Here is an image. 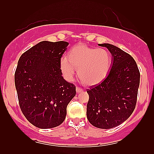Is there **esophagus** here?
<instances>
[{"label":"esophagus","mask_w":154,"mask_h":154,"mask_svg":"<svg viewBox=\"0 0 154 154\" xmlns=\"http://www.w3.org/2000/svg\"><path fill=\"white\" fill-rule=\"evenodd\" d=\"M76 91H77V93H80L81 91H83V88L79 86H77L76 87Z\"/></svg>","instance_id":"1"}]
</instances>
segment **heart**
Returning a JSON list of instances; mask_svg holds the SVG:
<instances>
[{
    "label": "heart",
    "mask_w": 154,
    "mask_h": 154,
    "mask_svg": "<svg viewBox=\"0 0 154 154\" xmlns=\"http://www.w3.org/2000/svg\"><path fill=\"white\" fill-rule=\"evenodd\" d=\"M112 65V57L107 50L82 44L71 48L67 57L60 60V68L66 80H72L77 68H79V78L88 86L104 81L109 74Z\"/></svg>",
    "instance_id": "obj_1"
}]
</instances>
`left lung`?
I'll return each mask as SVG.
<instances>
[{
  "instance_id": "obj_1",
  "label": "left lung",
  "mask_w": 154,
  "mask_h": 154,
  "mask_svg": "<svg viewBox=\"0 0 154 154\" xmlns=\"http://www.w3.org/2000/svg\"><path fill=\"white\" fill-rule=\"evenodd\" d=\"M106 47L112 57L111 71L104 81L87 89L89 96L86 116L88 122L100 129H110L125 122L137 101L140 72L134 59L119 48Z\"/></svg>"
}]
</instances>
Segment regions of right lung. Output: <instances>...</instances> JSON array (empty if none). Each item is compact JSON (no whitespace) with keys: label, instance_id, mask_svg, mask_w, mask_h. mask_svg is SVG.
Returning <instances> with one entry per match:
<instances>
[{"label":"right lung","instance_id":"obj_1","mask_svg":"<svg viewBox=\"0 0 154 154\" xmlns=\"http://www.w3.org/2000/svg\"><path fill=\"white\" fill-rule=\"evenodd\" d=\"M68 43L43 41L24 53L15 72V85L21 112L41 129L60 125L76 94V86L62 76L60 60Z\"/></svg>","mask_w":154,"mask_h":154}]
</instances>
